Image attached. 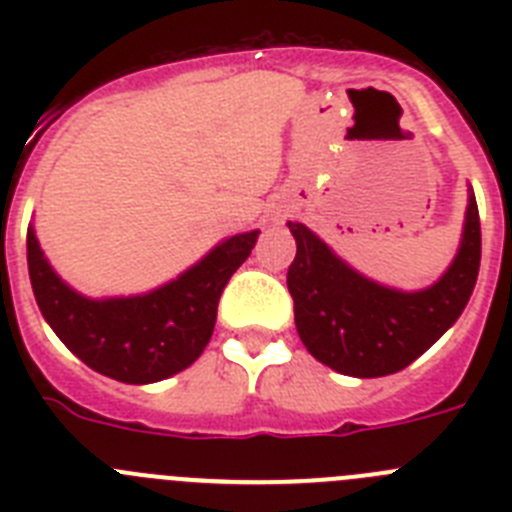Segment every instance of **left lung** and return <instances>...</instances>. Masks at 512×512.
<instances>
[{
	"instance_id": "1",
	"label": "left lung",
	"mask_w": 512,
	"mask_h": 512,
	"mask_svg": "<svg viewBox=\"0 0 512 512\" xmlns=\"http://www.w3.org/2000/svg\"><path fill=\"white\" fill-rule=\"evenodd\" d=\"M297 256L287 271L302 343L346 377H387L425 354L459 320L477 284L482 233L469 189L454 261L431 287L405 292L364 277L302 223H287Z\"/></svg>"
}]
</instances>
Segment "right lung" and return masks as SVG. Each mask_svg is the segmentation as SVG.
Here are the masks:
<instances>
[{
	"mask_svg": "<svg viewBox=\"0 0 512 512\" xmlns=\"http://www.w3.org/2000/svg\"><path fill=\"white\" fill-rule=\"evenodd\" d=\"M259 230L235 233L161 287L128 297L81 295L56 274L35 228H27V269L45 323L89 369L125 384H151L200 359L217 320V300L251 256Z\"/></svg>",
	"mask_w": 512,
	"mask_h": 512,
	"instance_id": "obj_1",
	"label": "right lung"
}]
</instances>
